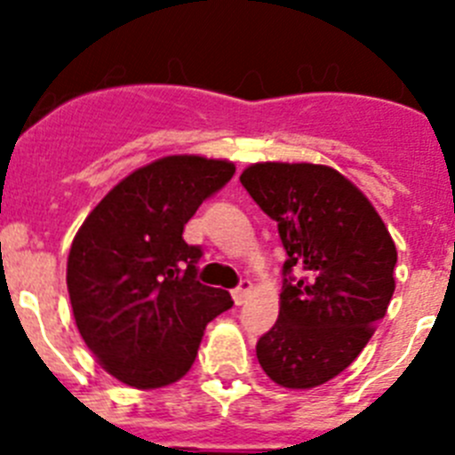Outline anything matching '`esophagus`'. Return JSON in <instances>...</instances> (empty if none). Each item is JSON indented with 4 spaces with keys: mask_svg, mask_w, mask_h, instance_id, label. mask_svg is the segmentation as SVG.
Returning a JSON list of instances; mask_svg holds the SVG:
<instances>
[{
    "mask_svg": "<svg viewBox=\"0 0 455 455\" xmlns=\"http://www.w3.org/2000/svg\"><path fill=\"white\" fill-rule=\"evenodd\" d=\"M251 291H252L251 280H241L239 287L232 289V299H235L236 305H243L248 300V296H251Z\"/></svg>",
    "mask_w": 455,
    "mask_h": 455,
    "instance_id": "1",
    "label": "esophagus"
}]
</instances>
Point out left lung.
<instances>
[{"label": "left lung", "mask_w": 455, "mask_h": 455, "mask_svg": "<svg viewBox=\"0 0 455 455\" xmlns=\"http://www.w3.org/2000/svg\"><path fill=\"white\" fill-rule=\"evenodd\" d=\"M241 184L287 251L277 323L257 341L273 383L309 389L360 355L394 293L396 246L360 188L319 164H252Z\"/></svg>", "instance_id": "obj_1"}]
</instances>
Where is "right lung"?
I'll return each mask as SVG.
<instances>
[{
    "label": "right lung",
    "instance_id": "obj_1",
    "mask_svg": "<svg viewBox=\"0 0 455 455\" xmlns=\"http://www.w3.org/2000/svg\"><path fill=\"white\" fill-rule=\"evenodd\" d=\"M235 164L172 155L116 184L86 216L68 255V293L79 335L120 383L164 387L198 355L204 325L232 307L225 289L196 280L200 246L182 239L203 200Z\"/></svg>",
    "mask_w": 455,
    "mask_h": 455
}]
</instances>
